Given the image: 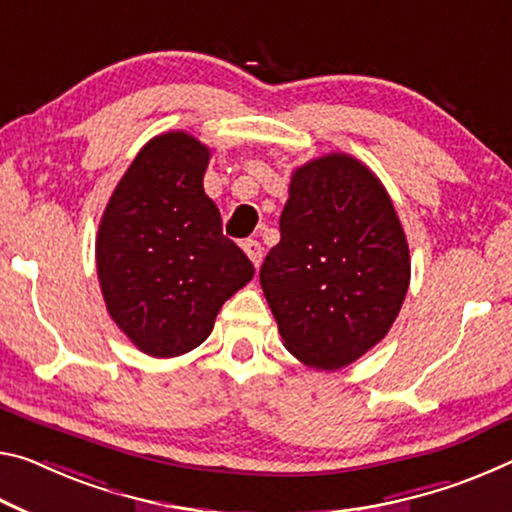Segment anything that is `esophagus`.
<instances>
[{
    "label": "esophagus",
    "instance_id": "esophagus-1",
    "mask_svg": "<svg viewBox=\"0 0 512 512\" xmlns=\"http://www.w3.org/2000/svg\"><path fill=\"white\" fill-rule=\"evenodd\" d=\"M243 253H246L250 257V262H253L255 266L262 264V257H264V248L262 243L255 241V239H248L243 241Z\"/></svg>",
    "mask_w": 512,
    "mask_h": 512
}]
</instances>
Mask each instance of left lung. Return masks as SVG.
I'll return each mask as SVG.
<instances>
[{"label":"left lung","mask_w":512,"mask_h":512,"mask_svg":"<svg viewBox=\"0 0 512 512\" xmlns=\"http://www.w3.org/2000/svg\"><path fill=\"white\" fill-rule=\"evenodd\" d=\"M259 282L285 348L307 367L342 369L387 335L408 294L410 250L362 161L332 152L294 170Z\"/></svg>","instance_id":"obj_1"}]
</instances>
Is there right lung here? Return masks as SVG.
Masks as SVG:
<instances>
[{"mask_svg":"<svg viewBox=\"0 0 512 512\" xmlns=\"http://www.w3.org/2000/svg\"><path fill=\"white\" fill-rule=\"evenodd\" d=\"M212 150L186 132L154 136L109 198L97 278L116 326L139 351L175 358L212 335L216 314L255 266L223 237L202 177Z\"/></svg>","mask_w":512,"mask_h":512,"instance_id":"right-lung-1","label":"right lung"}]
</instances>
